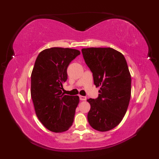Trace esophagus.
Returning <instances> with one entry per match:
<instances>
[{
    "label": "esophagus",
    "instance_id": "34e87169",
    "mask_svg": "<svg viewBox=\"0 0 159 159\" xmlns=\"http://www.w3.org/2000/svg\"><path fill=\"white\" fill-rule=\"evenodd\" d=\"M80 100H82V101L86 100V97H85V96H81V95H80Z\"/></svg>",
    "mask_w": 159,
    "mask_h": 159
}]
</instances>
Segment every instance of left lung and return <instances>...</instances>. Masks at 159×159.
Returning a JSON list of instances; mask_svg holds the SVG:
<instances>
[{"label":"left lung","mask_w":159,"mask_h":159,"mask_svg":"<svg viewBox=\"0 0 159 159\" xmlns=\"http://www.w3.org/2000/svg\"><path fill=\"white\" fill-rule=\"evenodd\" d=\"M92 71L94 84L100 87L98 98L88 99V123L96 130L105 132L117 126L124 117L131 95V76L121 53L111 48L81 50Z\"/></svg>","instance_id":"obj_1"}]
</instances>
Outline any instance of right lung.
Masks as SVG:
<instances>
[{
    "mask_svg": "<svg viewBox=\"0 0 159 159\" xmlns=\"http://www.w3.org/2000/svg\"><path fill=\"white\" fill-rule=\"evenodd\" d=\"M80 54L71 48H51L38 55L31 76V95L40 121L55 133L66 131L73 124L79 96L65 95L63 83L67 67Z\"/></svg>",
    "mask_w": 159,
    "mask_h": 159,
    "instance_id": "1",
    "label": "right lung"
}]
</instances>
